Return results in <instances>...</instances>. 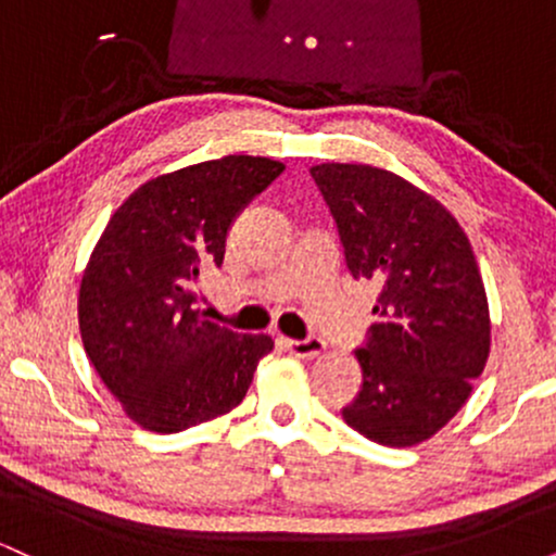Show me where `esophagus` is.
<instances>
[{
    "instance_id": "1",
    "label": "esophagus",
    "mask_w": 556,
    "mask_h": 556,
    "mask_svg": "<svg viewBox=\"0 0 556 556\" xmlns=\"http://www.w3.org/2000/svg\"><path fill=\"white\" fill-rule=\"evenodd\" d=\"M285 348L290 350L292 355H298V358H316L318 353H324V340H318V337H308V340H282Z\"/></svg>"
}]
</instances>
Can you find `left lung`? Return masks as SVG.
<instances>
[{
    "label": "left lung",
    "mask_w": 556,
    "mask_h": 556,
    "mask_svg": "<svg viewBox=\"0 0 556 556\" xmlns=\"http://www.w3.org/2000/svg\"><path fill=\"white\" fill-rule=\"evenodd\" d=\"M355 279L374 282L363 387L344 424L376 444L413 446L473 392L491 348L489 300L468 235L437 198L371 164H316Z\"/></svg>",
    "instance_id": "1"
}]
</instances>
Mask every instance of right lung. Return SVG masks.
Listing matches in <instances>:
<instances>
[{"label":"right lung","mask_w":556,"mask_h":556,"mask_svg":"<svg viewBox=\"0 0 556 556\" xmlns=\"http://www.w3.org/2000/svg\"><path fill=\"white\" fill-rule=\"evenodd\" d=\"M285 172L222 156L143 182L112 214L80 279L78 324L96 374L140 429L177 433L238 407L269 334H240L198 308V277L222 266L229 225Z\"/></svg>","instance_id":"1"}]
</instances>
